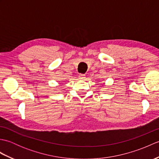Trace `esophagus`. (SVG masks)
Segmentation results:
<instances>
[{"label": "esophagus", "instance_id": "1", "mask_svg": "<svg viewBox=\"0 0 159 159\" xmlns=\"http://www.w3.org/2000/svg\"><path fill=\"white\" fill-rule=\"evenodd\" d=\"M79 79H83V80H84V79H85V74H80V75H79Z\"/></svg>", "mask_w": 159, "mask_h": 159}]
</instances>
